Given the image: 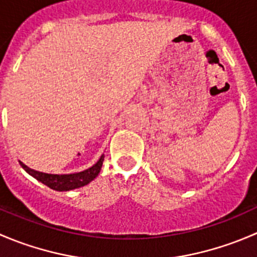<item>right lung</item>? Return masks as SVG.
Wrapping results in <instances>:
<instances>
[{"instance_id":"right-lung-1","label":"right lung","mask_w":257,"mask_h":257,"mask_svg":"<svg viewBox=\"0 0 257 257\" xmlns=\"http://www.w3.org/2000/svg\"><path fill=\"white\" fill-rule=\"evenodd\" d=\"M103 160H104V155H102L100 159L97 162V164H94L92 168H89V169L84 170V172L76 173V174L64 175L46 174V173H41L37 172V170L31 169V168H28L27 165H25L21 162L20 164L28 174L32 175L33 178L37 179L38 181H41V183L45 184V185H47L48 188L57 191H68L73 190V189L80 188V186L87 185L90 181L94 180V178L99 174L100 169H102Z\"/></svg>"}]
</instances>
